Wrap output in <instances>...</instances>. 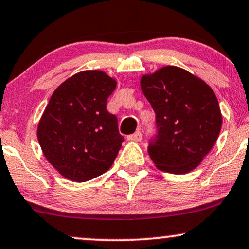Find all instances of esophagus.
<instances>
[{"mask_svg":"<svg viewBox=\"0 0 249 249\" xmlns=\"http://www.w3.org/2000/svg\"><path fill=\"white\" fill-rule=\"evenodd\" d=\"M142 132H139V131H137L136 133L133 134H130V136L127 137V140H131V142H140L142 140Z\"/></svg>","mask_w":249,"mask_h":249,"instance_id":"1","label":"esophagus"}]
</instances>
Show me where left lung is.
<instances>
[{
	"label": "left lung",
	"instance_id": "obj_1",
	"mask_svg": "<svg viewBox=\"0 0 249 249\" xmlns=\"http://www.w3.org/2000/svg\"><path fill=\"white\" fill-rule=\"evenodd\" d=\"M155 112L158 134L148 154L158 169L185 174L196 168L217 142L221 112L211 87L176 66L140 79Z\"/></svg>",
	"mask_w": 249,
	"mask_h": 249
}]
</instances>
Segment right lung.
I'll list each match as a JSON object with an SVG mask.
<instances>
[{"label":"right lung","mask_w":249,"mask_h":249,"mask_svg":"<svg viewBox=\"0 0 249 249\" xmlns=\"http://www.w3.org/2000/svg\"><path fill=\"white\" fill-rule=\"evenodd\" d=\"M117 86L102 71H83L62 82L39 121L41 151L58 172L74 182L106 173L122 147L118 121L107 110Z\"/></svg>","instance_id":"right-lung-1"}]
</instances>
